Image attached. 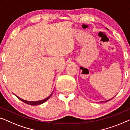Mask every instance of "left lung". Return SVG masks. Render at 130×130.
I'll use <instances>...</instances> for the list:
<instances>
[{"instance_id":"obj_1","label":"left lung","mask_w":130,"mask_h":130,"mask_svg":"<svg viewBox=\"0 0 130 130\" xmlns=\"http://www.w3.org/2000/svg\"><path fill=\"white\" fill-rule=\"evenodd\" d=\"M109 100H108V101H109Z\"/></svg>"}]
</instances>
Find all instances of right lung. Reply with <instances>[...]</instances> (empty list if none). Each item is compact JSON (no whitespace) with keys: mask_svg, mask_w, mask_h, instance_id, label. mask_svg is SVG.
Masks as SVG:
<instances>
[{"mask_svg":"<svg viewBox=\"0 0 130 130\" xmlns=\"http://www.w3.org/2000/svg\"><path fill=\"white\" fill-rule=\"evenodd\" d=\"M52 95V94H51ZM51 95L50 96H49L48 97H47L46 98H45V99L43 100H41V101H26V100H23L22 99H21V98L18 97V96H17V97L19 98V99L20 100H21L22 101H23V102H25V103H26L27 104H29V105H40V104H42L43 103H44L45 102H46L47 100L49 99V98L51 97Z\"/></svg>","mask_w":130,"mask_h":130,"instance_id":"obj_1","label":"right lung"}]
</instances>
